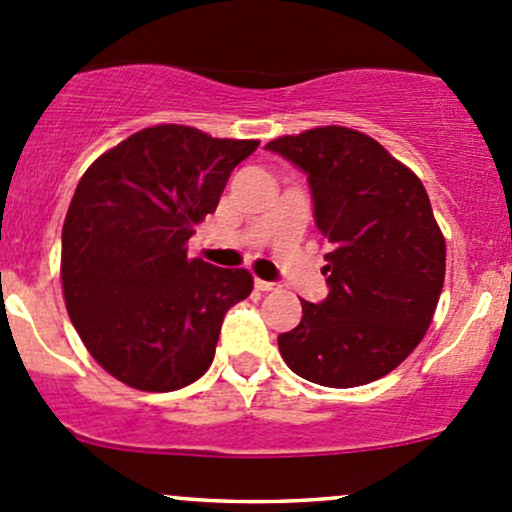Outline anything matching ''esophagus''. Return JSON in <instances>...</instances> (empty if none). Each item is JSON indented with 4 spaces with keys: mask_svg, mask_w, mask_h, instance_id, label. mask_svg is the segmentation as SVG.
Segmentation results:
<instances>
[{
    "mask_svg": "<svg viewBox=\"0 0 512 512\" xmlns=\"http://www.w3.org/2000/svg\"><path fill=\"white\" fill-rule=\"evenodd\" d=\"M254 285H256L258 290H261V292L280 290V283H273V280H261V278H256V280H254Z\"/></svg>",
    "mask_w": 512,
    "mask_h": 512,
    "instance_id": "34e87169",
    "label": "esophagus"
}]
</instances>
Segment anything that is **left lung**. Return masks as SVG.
I'll list each match as a JSON object with an SVG mask.
<instances>
[{
  "instance_id": "1",
  "label": "left lung",
  "mask_w": 512,
  "mask_h": 512,
  "mask_svg": "<svg viewBox=\"0 0 512 512\" xmlns=\"http://www.w3.org/2000/svg\"><path fill=\"white\" fill-rule=\"evenodd\" d=\"M307 174L314 220L329 239V295L302 300L278 348L295 375L360 387L389 375L426 336L442 283L445 237L421 179L380 142L326 125L268 142Z\"/></svg>"
}]
</instances>
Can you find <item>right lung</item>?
<instances>
[{"label": "right lung", "mask_w": 512, "mask_h": 512, "mask_svg": "<svg viewBox=\"0 0 512 512\" xmlns=\"http://www.w3.org/2000/svg\"><path fill=\"white\" fill-rule=\"evenodd\" d=\"M256 140L154 125L86 169L62 227L67 314L91 358L142 392H174L205 375L227 309L254 278L188 258L195 225L215 212Z\"/></svg>", "instance_id": "right-lung-1"}]
</instances>
